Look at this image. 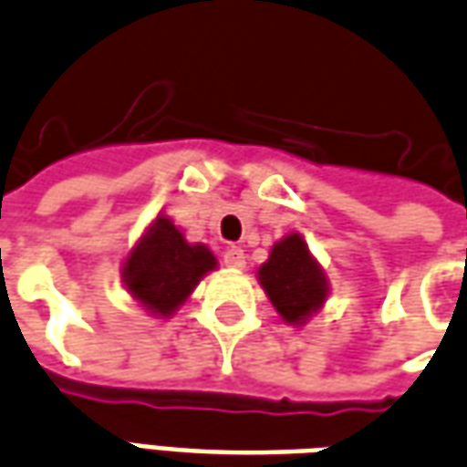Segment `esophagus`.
Here are the masks:
<instances>
[{"label":"esophagus","mask_w":467,"mask_h":467,"mask_svg":"<svg viewBox=\"0 0 467 467\" xmlns=\"http://www.w3.org/2000/svg\"><path fill=\"white\" fill-rule=\"evenodd\" d=\"M223 260L227 267H244V250L243 247H227Z\"/></svg>","instance_id":"obj_1"}]
</instances>
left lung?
<instances>
[{"label":"left lung","instance_id":"8db88e82","mask_svg":"<svg viewBox=\"0 0 467 467\" xmlns=\"http://www.w3.org/2000/svg\"><path fill=\"white\" fill-rule=\"evenodd\" d=\"M260 283L288 324H301L326 298L324 273L301 234H288L273 247L270 260L260 267Z\"/></svg>","mask_w":467,"mask_h":467}]
</instances>
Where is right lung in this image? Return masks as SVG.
Instances as JSON below:
<instances>
[{
  "instance_id": "1",
  "label": "right lung",
  "mask_w": 467,
  "mask_h": 467,
  "mask_svg": "<svg viewBox=\"0 0 467 467\" xmlns=\"http://www.w3.org/2000/svg\"><path fill=\"white\" fill-rule=\"evenodd\" d=\"M214 267V255L204 244H189L166 217H159L123 267L133 298L151 313H171L187 301L204 273Z\"/></svg>"
}]
</instances>
